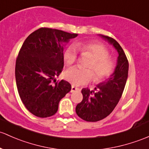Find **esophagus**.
Segmentation results:
<instances>
[{
  "label": "esophagus",
  "instance_id": "esophagus-1",
  "mask_svg": "<svg viewBox=\"0 0 149 149\" xmlns=\"http://www.w3.org/2000/svg\"><path fill=\"white\" fill-rule=\"evenodd\" d=\"M79 90H80L79 88H76V87L73 86H71V90H70V92H71V93H73V92L76 91H79Z\"/></svg>",
  "mask_w": 149,
  "mask_h": 149
}]
</instances>
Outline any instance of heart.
Returning a JSON list of instances; mask_svg holds the SVG:
<instances>
[{
    "label": "heart",
    "instance_id": "1",
    "mask_svg": "<svg viewBox=\"0 0 149 149\" xmlns=\"http://www.w3.org/2000/svg\"><path fill=\"white\" fill-rule=\"evenodd\" d=\"M78 46L81 52L90 54L93 59L87 65L88 69L73 67L67 70L64 76L68 82L73 86H81L86 85L93 81L94 79L93 72L95 73V80L98 81L104 80L111 75L115 65L112 59L109 57L108 49L101 43L89 42L78 43V46L75 43L70 45L65 48L63 54V60L67 65H73L77 60Z\"/></svg>",
    "mask_w": 149,
    "mask_h": 149
}]
</instances>
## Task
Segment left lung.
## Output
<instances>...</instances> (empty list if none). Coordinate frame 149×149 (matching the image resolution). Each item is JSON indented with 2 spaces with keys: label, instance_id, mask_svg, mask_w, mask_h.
<instances>
[{
  "label": "left lung",
  "instance_id": "8db88e82",
  "mask_svg": "<svg viewBox=\"0 0 149 149\" xmlns=\"http://www.w3.org/2000/svg\"><path fill=\"white\" fill-rule=\"evenodd\" d=\"M115 48L118 52L117 65L114 72L105 81L100 83L95 91L83 88V100L76 106V112L83 120L95 122L107 117L118 104L128 78V61L119 43L112 38L99 35Z\"/></svg>",
  "mask_w": 149,
  "mask_h": 149
}]
</instances>
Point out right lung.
Wrapping results in <instances>:
<instances>
[{
	"label": "right lung",
	"instance_id": "1",
	"mask_svg": "<svg viewBox=\"0 0 149 149\" xmlns=\"http://www.w3.org/2000/svg\"><path fill=\"white\" fill-rule=\"evenodd\" d=\"M77 36L40 28L22 45L15 62V81L22 102L36 116L54 115L61 99L71 90L69 83L56 81V77L63 68V47Z\"/></svg>",
	"mask_w": 149,
	"mask_h": 149
}]
</instances>
